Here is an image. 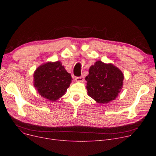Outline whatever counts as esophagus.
<instances>
[{"mask_svg":"<svg viewBox=\"0 0 156 156\" xmlns=\"http://www.w3.org/2000/svg\"><path fill=\"white\" fill-rule=\"evenodd\" d=\"M75 80L76 81H78V82H83V81L85 80V78L83 76H79V77H76Z\"/></svg>","mask_w":156,"mask_h":156,"instance_id":"esophagus-1","label":"esophagus"}]
</instances>
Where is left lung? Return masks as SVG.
Segmentation results:
<instances>
[{
	"label": "left lung",
	"mask_w": 156,
	"mask_h": 156,
	"mask_svg": "<svg viewBox=\"0 0 156 156\" xmlns=\"http://www.w3.org/2000/svg\"><path fill=\"white\" fill-rule=\"evenodd\" d=\"M85 78L88 95L100 104L115 99L123 85L122 71L111 63L98 61L91 66Z\"/></svg>",
	"instance_id": "left-lung-1"
}]
</instances>
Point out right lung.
Segmentation results:
<instances>
[{"instance_id":"add662e5","label":"right lung","mask_w":156,"mask_h":156,"mask_svg":"<svg viewBox=\"0 0 156 156\" xmlns=\"http://www.w3.org/2000/svg\"><path fill=\"white\" fill-rule=\"evenodd\" d=\"M34 85L38 93L52 102L65 94L73 80L59 61L40 65L34 72Z\"/></svg>"}]
</instances>
